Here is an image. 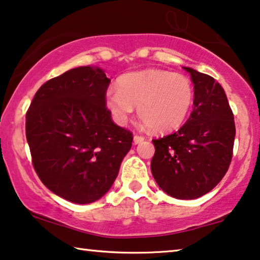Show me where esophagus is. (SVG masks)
Masks as SVG:
<instances>
[{
  "label": "esophagus",
  "mask_w": 260,
  "mask_h": 260,
  "mask_svg": "<svg viewBox=\"0 0 260 260\" xmlns=\"http://www.w3.org/2000/svg\"><path fill=\"white\" fill-rule=\"evenodd\" d=\"M143 140H145V138L140 137V135H134V138H133L134 143H140V142H142Z\"/></svg>",
  "instance_id": "1"
}]
</instances>
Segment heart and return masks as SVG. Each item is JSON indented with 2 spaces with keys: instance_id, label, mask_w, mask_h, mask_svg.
<instances>
[{
  "instance_id": "heart-1",
  "label": "heart",
  "mask_w": 260,
  "mask_h": 260,
  "mask_svg": "<svg viewBox=\"0 0 260 260\" xmlns=\"http://www.w3.org/2000/svg\"><path fill=\"white\" fill-rule=\"evenodd\" d=\"M192 103L191 81L158 69L126 73L118 79V88L110 87L105 93V107L118 125H126L138 106L139 118L158 133L183 125Z\"/></svg>"
}]
</instances>
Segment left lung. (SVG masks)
Masks as SVG:
<instances>
[{"label": "left lung", "mask_w": 260, "mask_h": 260, "mask_svg": "<svg viewBox=\"0 0 260 260\" xmlns=\"http://www.w3.org/2000/svg\"><path fill=\"white\" fill-rule=\"evenodd\" d=\"M193 110L181 128L153 140L150 169L158 187L179 200H193L212 190L229 169L236 127L223 87L191 68Z\"/></svg>", "instance_id": "8db88e82"}]
</instances>
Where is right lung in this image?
I'll list each match as a JSON object with an SVG mask.
<instances>
[{"label": "right lung", "instance_id": "add662e5", "mask_svg": "<svg viewBox=\"0 0 260 260\" xmlns=\"http://www.w3.org/2000/svg\"><path fill=\"white\" fill-rule=\"evenodd\" d=\"M110 79L98 67H79L46 81L26 113L34 168L49 190L77 204L105 195L129 152L133 135L105 107Z\"/></svg>", "mask_w": 260, "mask_h": 260}]
</instances>
